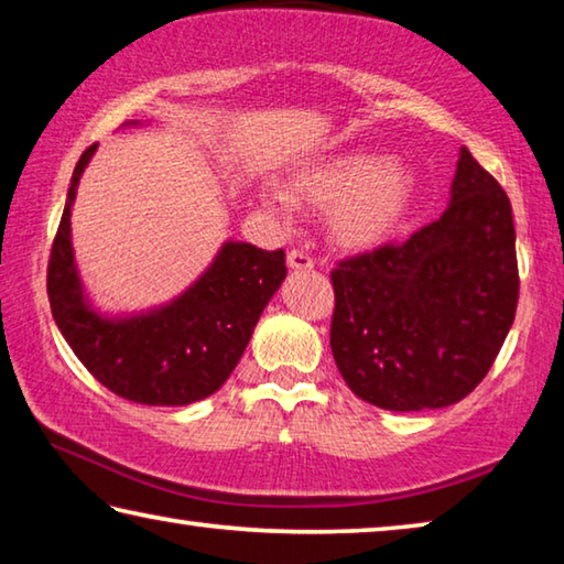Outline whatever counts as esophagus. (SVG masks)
<instances>
[{
  "label": "esophagus",
  "mask_w": 564,
  "mask_h": 564,
  "mask_svg": "<svg viewBox=\"0 0 564 564\" xmlns=\"http://www.w3.org/2000/svg\"><path fill=\"white\" fill-rule=\"evenodd\" d=\"M289 265L293 271H311L313 269V259L305 251H299V248H293L289 253Z\"/></svg>",
  "instance_id": "34e87169"
}]
</instances>
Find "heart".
Here are the masks:
<instances>
[{
    "mask_svg": "<svg viewBox=\"0 0 564 564\" xmlns=\"http://www.w3.org/2000/svg\"><path fill=\"white\" fill-rule=\"evenodd\" d=\"M293 186L318 206H330L328 228L336 243L350 251H373L388 243L410 216L417 176L403 161L378 151H340L295 169ZM263 204L279 218H291V191L263 186Z\"/></svg>",
    "mask_w": 564,
    "mask_h": 564,
    "instance_id": "1",
    "label": "heart"
}]
</instances>
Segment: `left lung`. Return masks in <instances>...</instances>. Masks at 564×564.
Masks as SVG:
<instances>
[{"instance_id": "left-lung-1", "label": "left lung", "mask_w": 564, "mask_h": 564, "mask_svg": "<svg viewBox=\"0 0 564 564\" xmlns=\"http://www.w3.org/2000/svg\"><path fill=\"white\" fill-rule=\"evenodd\" d=\"M330 279V350L352 393L395 413L453 405L488 376L514 321L510 198L463 147L443 216Z\"/></svg>"}]
</instances>
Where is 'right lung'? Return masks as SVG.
<instances>
[{"label": "right lung", "mask_w": 564, "mask_h": 564, "mask_svg": "<svg viewBox=\"0 0 564 564\" xmlns=\"http://www.w3.org/2000/svg\"><path fill=\"white\" fill-rule=\"evenodd\" d=\"M94 151L97 144L76 161L52 246L46 291L56 328L84 368L119 398L176 408L214 395L234 373L263 308L281 289L285 253L226 241L176 299L149 311L101 313L84 289L72 246V206Z\"/></svg>", "instance_id": "1"}]
</instances>
